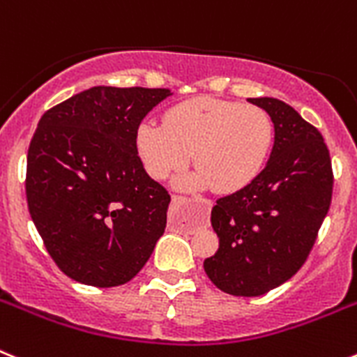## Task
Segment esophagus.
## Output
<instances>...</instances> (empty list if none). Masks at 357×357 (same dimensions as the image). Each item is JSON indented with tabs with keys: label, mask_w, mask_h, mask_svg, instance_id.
<instances>
[{
	"label": "esophagus",
	"mask_w": 357,
	"mask_h": 357,
	"mask_svg": "<svg viewBox=\"0 0 357 357\" xmlns=\"http://www.w3.org/2000/svg\"><path fill=\"white\" fill-rule=\"evenodd\" d=\"M188 202H200L202 209L206 211V214H209L211 207H213V202L207 200V198H197V200H193V198H185V197H178V195H173V204H175V206H185ZM172 227H175V225H172ZM184 229L188 230V232H191V230H193V227H184Z\"/></svg>",
	"instance_id": "1"
}]
</instances>
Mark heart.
Instances as JSON below:
<instances>
[{
    "instance_id": "1",
    "label": "heart",
    "mask_w": 357,
    "mask_h": 357,
    "mask_svg": "<svg viewBox=\"0 0 357 357\" xmlns=\"http://www.w3.org/2000/svg\"><path fill=\"white\" fill-rule=\"evenodd\" d=\"M273 143V123L266 110L230 100L198 96L166 110L162 125L143 121L135 148L148 175L164 181L188 166L193 155L198 172L176 185L236 193L259 176Z\"/></svg>"
}]
</instances>
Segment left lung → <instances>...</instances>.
<instances>
[{"instance_id": "1", "label": "left lung", "mask_w": 357, "mask_h": 357, "mask_svg": "<svg viewBox=\"0 0 357 357\" xmlns=\"http://www.w3.org/2000/svg\"><path fill=\"white\" fill-rule=\"evenodd\" d=\"M275 128L272 153L259 176L218 198L211 223L220 238L204 261L222 291L259 296L291 279L307 259L333 198V166L320 132L277 98H248Z\"/></svg>"}]
</instances>
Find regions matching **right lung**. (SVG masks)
<instances>
[{"instance_id":"right-lung-1","label":"right lung","mask_w":357,"mask_h":357,"mask_svg":"<svg viewBox=\"0 0 357 357\" xmlns=\"http://www.w3.org/2000/svg\"><path fill=\"white\" fill-rule=\"evenodd\" d=\"M169 94L98 85L40 118L28 148V211L52 259L73 280L125 284L162 236L169 195L144 172L135 130Z\"/></svg>"}]
</instances>
